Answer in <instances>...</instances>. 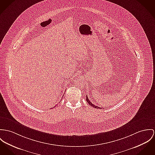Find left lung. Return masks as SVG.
<instances>
[{
  "label": "left lung",
  "instance_id": "8db88e82",
  "mask_svg": "<svg viewBox=\"0 0 155 155\" xmlns=\"http://www.w3.org/2000/svg\"><path fill=\"white\" fill-rule=\"evenodd\" d=\"M86 101H87V103H88L90 105H91L92 107H94V108H101V107L95 106L94 104H93L92 103H91V101L89 100V99H88V98L87 95H86Z\"/></svg>",
  "mask_w": 155,
  "mask_h": 155
}]
</instances>
